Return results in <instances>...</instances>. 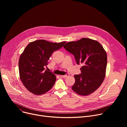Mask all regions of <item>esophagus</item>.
I'll list each match as a JSON object with an SVG mask.
<instances>
[{
  "label": "esophagus",
  "mask_w": 127,
  "mask_h": 127,
  "mask_svg": "<svg viewBox=\"0 0 127 127\" xmlns=\"http://www.w3.org/2000/svg\"><path fill=\"white\" fill-rule=\"evenodd\" d=\"M68 76H69V74H67L65 75H60V77L62 78H66V77H67Z\"/></svg>",
  "instance_id": "esophagus-1"
}]
</instances>
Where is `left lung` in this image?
Wrapping results in <instances>:
<instances>
[{"mask_svg":"<svg viewBox=\"0 0 127 127\" xmlns=\"http://www.w3.org/2000/svg\"><path fill=\"white\" fill-rule=\"evenodd\" d=\"M63 47L74 55L78 64H83L81 74L74 76L76 81L72 90L81 96L91 94L100 87L105 77V50L98 41L88 38L68 42Z\"/></svg>","mask_w":127,"mask_h":127,"instance_id":"left-lung-1","label":"left lung"}]
</instances>
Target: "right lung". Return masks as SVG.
Returning <instances> with one entry per match:
<instances>
[{"label":"right lung","instance_id":"obj_1","mask_svg":"<svg viewBox=\"0 0 127 127\" xmlns=\"http://www.w3.org/2000/svg\"><path fill=\"white\" fill-rule=\"evenodd\" d=\"M66 42L51 43L45 39L30 42L26 47L18 62L19 77L25 87L36 95L44 94L54 85L56 77L45 70L52 53Z\"/></svg>","mask_w":127,"mask_h":127}]
</instances>
